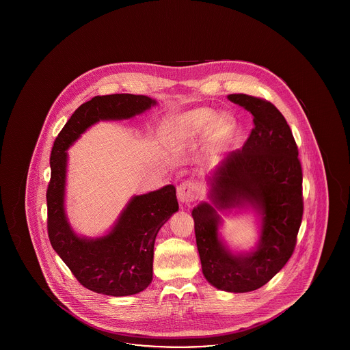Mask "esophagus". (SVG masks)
Returning a JSON list of instances; mask_svg holds the SVG:
<instances>
[{
    "label": "esophagus",
    "mask_w": 350,
    "mask_h": 350,
    "mask_svg": "<svg viewBox=\"0 0 350 350\" xmlns=\"http://www.w3.org/2000/svg\"><path fill=\"white\" fill-rule=\"evenodd\" d=\"M177 198L185 204H189L198 198L197 186L190 181H185L177 187Z\"/></svg>",
    "instance_id": "obj_1"
}]
</instances>
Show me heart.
Returning <instances> with one entry per match:
<instances>
[{"mask_svg": "<svg viewBox=\"0 0 350 350\" xmlns=\"http://www.w3.org/2000/svg\"><path fill=\"white\" fill-rule=\"evenodd\" d=\"M236 122L232 116L223 113L215 117L208 107H198L181 116L172 118L167 124L165 140L173 150H183L200 140L206 135L203 154L214 159L230 143Z\"/></svg>", "mask_w": 350, "mask_h": 350, "instance_id": "obj_1", "label": "heart"}]
</instances>
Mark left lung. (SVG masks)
<instances>
[{"label": "left lung", "instance_id": "left-lung-1", "mask_svg": "<svg viewBox=\"0 0 350 350\" xmlns=\"http://www.w3.org/2000/svg\"><path fill=\"white\" fill-rule=\"evenodd\" d=\"M253 116V130L210 177V203L191 215L204 278L228 293H248L269 282L295 250L303 217L301 165L295 139L281 111L267 100L230 94ZM253 208L262 217L258 248L233 255L218 237L216 208Z\"/></svg>", "mask_w": 350, "mask_h": 350}]
</instances>
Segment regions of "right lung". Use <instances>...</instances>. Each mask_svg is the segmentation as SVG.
I'll return each mask as SVG.
<instances>
[{
	"label": "right lung",
	"mask_w": 350,
	"mask_h": 350,
	"mask_svg": "<svg viewBox=\"0 0 350 350\" xmlns=\"http://www.w3.org/2000/svg\"><path fill=\"white\" fill-rule=\"evenodd\" d=\"M156 100L147 96H96L83 103L59 133L51 152L47 189V230L51 245L83 287L111 297L133 295L152 282L153 247L157 232L178 211L176 187L135 196L113 230L97 239L72 230L64 210L68 153L66 150L100 120H120L144 113Z\"/></svg>",
	"instance_id": "right-lung-1"
}]
</instances>
